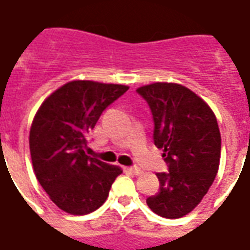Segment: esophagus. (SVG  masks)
Wrapping results in <instances>:
<instances>
[{
	"label": "esophagus",
	"mask_w": 250,
	"mask_h": 250,
	"mask_svg": "<svg viewBox=\"0 0 250 250\" xmlns=\"http://www.w3.org/2000/svg\"><path fill=\"white\" fill-rule=\"evenodd\" d=\"M127 170L132 173V174H136V176H138V174H141V173H143V170H141V169H140V167H129Z\"/></svg>",
	"instance_id": "34e87169"
}]
</instances>
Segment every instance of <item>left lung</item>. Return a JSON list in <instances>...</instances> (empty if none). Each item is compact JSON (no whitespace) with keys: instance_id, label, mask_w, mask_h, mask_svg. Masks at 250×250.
I'll return each mask as SVG.
<instances>
[{"instance_id":"obj_1","label":"left lung","mask_w":250,"mask_h":250,"mask_svg":"<svg viewBox=\"0 0 250 250\" xmlns=\"http://www.w3.org/2000/svg\"><path fill=\"white\" fill-rule=\"evenodd\" d=\"M150 107L153 140L164 150L167 172L157 173L160 190L146 198L158 216L180 218L201 202L217 174L221 134L208 104L178 83H154L137 89Z\"/></svg>"}]
</instances>
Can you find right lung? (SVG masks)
<instances>
[{
	"instance_id": "obj_1",
	"label": "right lung",
	"mask_w": 250,
	"mask_h": 250,
	"mask_svg": "<svg viewBox=\"0 0 250 250\" xmlns=\"http://www.w3.org/2000/svg\"><path fill=\"white\" fill-rule=\"evenodd\" d=\"M129 87L70 81L52 93L33 120L29 146L38 183L60 209L83 216L109 196L121 167L86 156L87 133L110 104Z\"/></svg>"
}]
</instances>
